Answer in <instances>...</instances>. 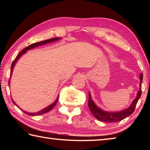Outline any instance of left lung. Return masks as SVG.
<instances>
[{"label":"left lung","instance_id":"left-lung-1","mask_svg":"<svg viewBox=\"0 0 150 150\" xmlns=\"http://www.w3.org/2000/svg\"><path fill=\"white\" fill-rule=\"evenodd\" d=\"M139 79H140L139 90L137 93L136 98L133 100L132 103L131 104V105L128 108L119 112H106L103 110L102 109L98 108L95 105L92 100L90 93H88V108H89L91 112L93 114L94 116L100 121L107 122H116L122 120L123 119L131 115L135 110L136 104L142 95V80H143V74L142 73L139 75Z\"/></svg>","mask_w":150,"mask_h":150}]
</instances>
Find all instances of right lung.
Returning a JSON list of instances; mask_svg holds the SVG:
<instances>
[{"label":"right lung","mask_w":150,"mask_h":150,"mask_svg":"<svg viewBox=\"0 0 150 150\" xmlns=\"http://www.w3.org/2000/svg\"><path fill=\"white\" fill-rule=\"evenodd\" d=\"M59 39H61L60 38H52V39H49V40H44V41L39 42H37V43H34V44H31V45H28V46H27L26 48H24V50H22L21 51V52H20V54L17 55V57H16V59H15L14 60V62H12V65H11V75H12V71H13V68H14V67L15 64H16V63L17 62V61L18 60L19 58L22 56V55H23L24 54H25V53H26L28 50L33 49V48H34V47H38V46H40V45H44V44H48V43H51V42L57 41V40H59ZM8 85H10V80H9V81H8ZM57 100H58V96H57L56 100H55L54 103H52V105H49L48 106H47L46 108L42 109V110L38 112L30 113V112H27L26 111L22 110L21 108H20V107H18V106H17L16 104L14 103V101L12 100V103H13L15 105H16V106H18V108L20 109V110H22V111H23L25 114H27V115H30V116L40 115H42V114H44V113L47 112H49L50 110H52V109L54 107V106H55V105H56V103H57Z\"/></svg>","instance_id":"1"}]
</instances>
